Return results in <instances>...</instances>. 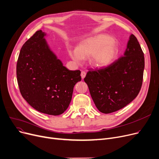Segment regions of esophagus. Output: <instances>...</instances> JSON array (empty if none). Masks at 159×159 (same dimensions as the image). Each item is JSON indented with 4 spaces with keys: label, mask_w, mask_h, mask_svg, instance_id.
Here are the masks:
<instances>
[{
    "label": "esophagus",
    "mask_w": 159,
    "mask_h": 159,
    "mask_svg": "<svg viewBox=\"0 0 159 159\" xmlns=\"http://www.w3.org/2000/svg\"><path fill=\"white\" fill-rule=\"evenodd\" d=\"M85 75H86V72H84V71H82V72H81V76L82 80H84V79L85 78Z\"/></svg>",
    "instance_id": "esophagus-1"
}]
</instances>
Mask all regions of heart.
Segmentation results:
<instances>
[{
  "mask_svg": "<svg viewBox=\"0 0 159 159\" xmlns=\"http://www.w3.org/2000/svg\"><path fill=\"white\" fill-rule=\"evenodd\" d=\"M74 61L81 63L82 59H89L94 67L102 69L110 65L117 55V47L111 37L98 34L81 43L77 49H69Z\"/></svg>",
  "mask_w": 159,
  "mask_h": 159,
  "instance_id": "heart-1",
  "label": "heart"
}]
</instances>
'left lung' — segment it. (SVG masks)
<instances>
[{"mask_svg":"<svg viewBox=\"0 0 159 159\" xmlns=\"http://www.w3.org/2000/svg\"><path fill=\"white\" fill-rule=\"evenodd\" d=\"M143 70V53L131 34L122 57L107 67L89 71L84 78L97 109L108 114L131 103L140 90Z\"/></svg>","mask_w":159,"mask_h":159,"instance_id":"obj_1","label":"left lung"}]
</instances>
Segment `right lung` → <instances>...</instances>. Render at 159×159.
Masks as SVG:
<instances>
[{
    "label": "right lung",
    "instance_id": "obj_1",
    "mask_svg": "<svg viewBox=\"0 0 159 159\" xmlns=\"http://www.w3.org/2000/svg\"><path fill=\"white\" fill-rule=\"evenodd\" d=\"M37 31L22 47L17 63V78L22 96L42 113L61 115L72 100L74 87L81 80L80 70H70L52 51Z\"/></svg>",
    "mask_w": 159,
    "mask_h": 159
}]
</instances>
